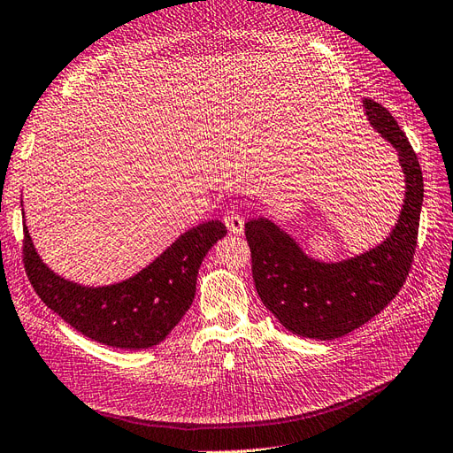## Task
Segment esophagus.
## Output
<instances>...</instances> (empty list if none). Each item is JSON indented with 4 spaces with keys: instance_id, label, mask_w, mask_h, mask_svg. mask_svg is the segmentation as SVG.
<instances>
[{
    "instance_id": "1",
    "label": "esophagus",
    "mask_w": 453,
    "mask_h": 453,
    "mask_svg": "<svg viewBox=\"0 0 453 453\" xmlns=\"http://www.w3.org/2000/svg\"><path fill=\"white\" fill-rule=\"evenodd\" d=\"M223 221H225L226 228L232 232V234H242V232H243V217L240 213L228 210L223 215Z\"/></svg>"
}]
</instances>
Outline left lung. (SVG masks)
<instances>
[{"instance_id":"8db88e82","label":"left lung","mask_w":453,"mask_h":453,"mask_svg":"<svg viewBox=\"0 0 453 453\" xmlns=\"http://www.w3.org/2000/svg\"><path fill=\"white\" fill-rule=\"evenodd\" d=\"M365 107L374 128L396 149L406 175L403 213L386 242L346 263L325 265L308 258L273 223H245L260 300L285 328L304 338L333 340L372 319L401 291L414 263L423 202L419 160L386 107L368 98Z\"/></svg>"}]
</instances>
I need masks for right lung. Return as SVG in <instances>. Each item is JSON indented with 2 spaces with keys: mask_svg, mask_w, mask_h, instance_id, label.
Returning <instances> with one entry per match:
<instances>
[{
  "mask_svg": "<svg viewBox=\"0 0 453 453\" xmlns=\"http://www.w3.org/2000/svg\"><path fill=\"white\" fill-rule=\"evenodd\" d=\"M225 234L223 223H202L177 238L138 276L98 289L54 276L37 257L26 225L22 260L39 298L75 331L105 346L143 349L157 346L181 321L193 304L202 258Z\"/></svg>",
  "mask_w": 453,
  "mask_h": 453,
  "instance_id": "obj_1",
  "label": "right lung"
}]
</instances>
